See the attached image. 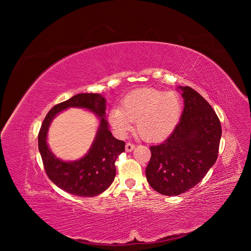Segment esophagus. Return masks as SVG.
Here are the masks:
<instances>
[{
  "mask_svg": "<svg viewBox=\"0 0 251 251\" xmlns=\"http://www.w3.org/2000/svg\"><path fill=\"white\" fill-rule=\"evenodd\" d=\"M135 145L134 144H132V143H130V142H128L127 144H126V146H125V149H126V151L127 152H131V151H133L134 149H135Z\"/></svg>",
  "mask_w": 251,
  "mask_h": 251,
  "instance_id": "esophagus-1",
  "label": "esophagus"
}]
</instances>
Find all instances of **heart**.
I'll return each mask as SVG.
<instances>
[{
    "mask_svg": "<svg viewBox=\"0 0 251 251\" xmlns=\"http://www.w3.org/2000/svg\"><path fill=\"white\" fill-rule=\"evenodd\" d=\"M182 100L175 92L141 88L128 94L120 107L110 112L112 126L121 134L132 129L147 142H159L169 137L180 121Z\"/></svg>",
    "mask_w": 251,
    "mask_h": 251,
    "instance_id": "b5f03b06",
    "label": "heart"
}]
</instances>
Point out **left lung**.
<instances>
[{
	"label": "left lung",
	"instance_id": "left-lung-1",
	"mask_svg": "<svg viewBox=\"0 0 251 251\" xmlns=\"http://www.w3.org/2000/svg\"><path fill=\"white\" fill-rule=\"evenodd\" d=\"M185 108L162 144L151 146L146 168L150 186L165 196H178L198 185L219 154L222 126L209 103L189 86H180Z\"/></svg>",
	"mask_w": 251,
	"mask_h": 251
}]
</instances>
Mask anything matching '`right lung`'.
<instances>
[{
	"mask_svg": "<svg viewBox=\"0 0 251 251\" xmlns=\"http://www.w3.org/2000/svg\"><path fill=\"white\" fill-rule=\"evenodd\" d=\"M105 98L97 93H79L61 102L47 114L40 133L39 150L50 180L61 190L79 197H94L103 193L112 184L116 175L115 161L125 151V142L117 140L108 129L105 119ZM68 106H79L94 112L100 124L89 153L74 162H64L56 158L46 143L47 130L51 120Z\"/></svg>",
	"mask_w": 251,
	"mask_h": 251,
	"instance_id": "add662e5",
	"label": "right lung"
}]
</instances>
